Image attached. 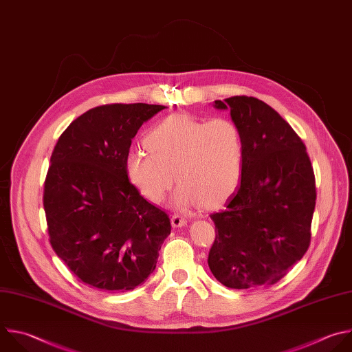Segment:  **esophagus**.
I'll use <instances>...</instances> for the list:
<instances>
[{"instance_id": "obj_1", "label": "esophagus", "mask_w": 352, "mask_h": 352, "mask_svg": "<svg viewBox=\"0 0 352 352\" xmlns=\"http://www.w3.org/2000/svg\"><path fill=\"white\" fill-rule=\"evenodd\" d=\"M171 223H173L174 228H179V226H184L186 223V219L184 217L178 215V214H174L171 217Z\"/></svg>"}]
</instances>
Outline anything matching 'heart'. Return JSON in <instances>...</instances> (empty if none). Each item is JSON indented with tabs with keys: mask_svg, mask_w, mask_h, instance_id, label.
Masks as SVG:
<instances>
[{
	"mask_svg": "<svg viewBox=\"0 0 352 352\" xmlns=\"http://www.w3.org/2000/svg\"><path fill=\"white\" fill-rule=\"evenodd\" d=\"M149 153L134 151L126 156L124 171L130 184L151 203H160L179 184L174 204L204 208L225 201L241 184L243 138L228 117L197 119L174 113L155 126L144 140ZM176 178H173V174Z\"/></svg>",
	"mask_w": 352,
	"mask_h": 352,
	"instance_id": "b5f03b06",
	"label": "heart"
}]
</instances>
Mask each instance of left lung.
I'll return each mask as SVG.
<instances>
[{
    "label": "left lung",
    "instance_id": "1",
    "mask_svg": "<svg viewBox=\"0 0 352 352\" xmlns=\"http://www.w3.org/2000/svg\"><path fill=\"white\" fill-rule=\"evenodd\" d=\"M214 106L230 109L245 157L238 192L210 215L215 225L210 271L230 289L274 285L309 248L316 200L309 156L290 124L265 102L242 95Z\"/></svg>",
    "mask_w": 352,
    "mask_h": 352
}]
</instances>
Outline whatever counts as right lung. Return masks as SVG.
I'll use <instances>...</instances> for the list:
<instances>
[{"instance_id": "obj_1", "label": "right lung", "mask_w": 352, "mask_h": 352, "mask_svg": "<svg viewBox=\"0 0 352 352\" xmlns=\"http://www.w3.org/2000/svg\"><path fill=\"white\" fill-rule=\"evenodd\" d=\"M162 104L89 109L59 137L44 184L50 242L85 285L127 292L155 271L168 215L130 184L124 160L141 126Z\"/></svg>"}]
</instances>
